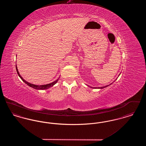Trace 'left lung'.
<instances>
[{"label":"left lung","mask_w":146,"mask_h":146,"mask_svg":"<svg viewBox=\"0 0 146 146\" xmlns=\"http://www.w3.org/2000/svg\"><path fill=\"white\" fill-rule=\"evenodd\" d=\"M120 75V74H119ZM111 84H110V85H111ZM110 85H107V86H102V87H99V88H95V89H104V88H106V87H107V86H109ZM91 87V86H90ZM91 88H92V87H91Z\"/></svg>","instance_id":"8db88e82"}]
</instances>
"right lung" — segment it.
<instances>
[{
	"instance_id": "add662e5",
	"label": "right lung",
	"mask_w": 146,
	"mask_h": 146,
	"mask_svg": "<svg viewBox=\"0 0 146 146\" xmlns=\"http://www.w3.org/2000/svg\"><path fill=\"white\" fill-rule=\"evenodd\" d=\"M16 71H17V73L19 76H20V78L22 80V81H23V82H25L27 85H28L29 86H30V87H31V88H33V89H36V90H46V89H49L50 88L53 86L58 82V79H60V77H59L55 81L51 83L48 84L41 85H35V84H33L28 83L27 82H26L25 80L23 79V78L21 76V75L20 74V73H19V70H18V69H17V67L16 66Z\"/></svg>"
}]
</instances>
